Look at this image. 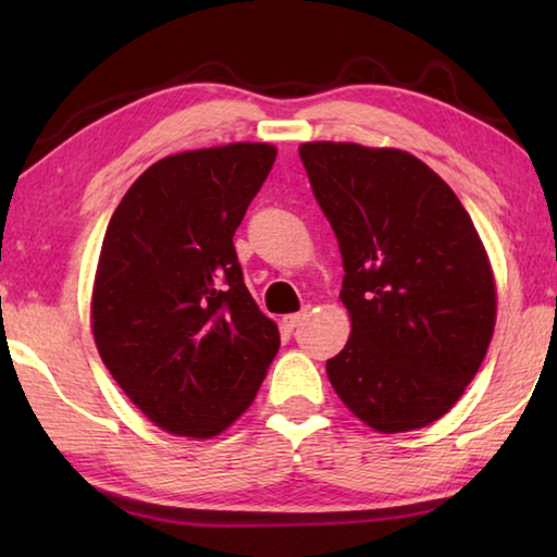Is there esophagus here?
Listing matches in <instances>:
<instances>
[{
    "mask_svg": "<svg viewBox=\"0 0 557 557\" xmlns=\"http://www.w3.org/2000/svg\"><path fill=\"white\" fill-rule=\"evenodd\" d=\"M307 317V309H301V312H295V314H287L285 319H282V322H285V326L287 329H295L299 322H301V319H305Z\"/></svg>",
    "mask_w": 557,
    "mask_h": 557,
    "instance_id": "obj_1",
    "label": "esophagus"
}]
</instances>
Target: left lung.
<instances>
[{"label": "left lung", "mask_w": 557, "mask_h": 557, "mask_svg": "<svg viewBox=\"0 0 557 557\" xmlns=\"http://www.w3.org/2000/svg\"><path fill=\"white\" fill-rule=\"evenodd\" d=\"M344 260L351 336L326 375L379 432L428 428L482 366L496 285L457 194L403 149L354 143L299 147Z\"/></svg>", "instance_id": "8db88e82"}]
</instances>
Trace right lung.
Listing matches in <instances>:
<instances>
[{
    "label": "right lung",
    "instance_id": "add662e5",
    "mask_svg": "<svg viewBox=\"0 0 557 557\" xmlns=\"http://www.w3.org/2000/svg\"><path fill=\"white\" fill-rule=\"evenodd\" d=\"M275 157L265 143L164 157L108 223L92 336L127 398L172 435L206 440L238 420L280 348L233 245Z\"/></svg>",
    "mask_w": 557,
    "mask_h": 557
}]
</instances>
